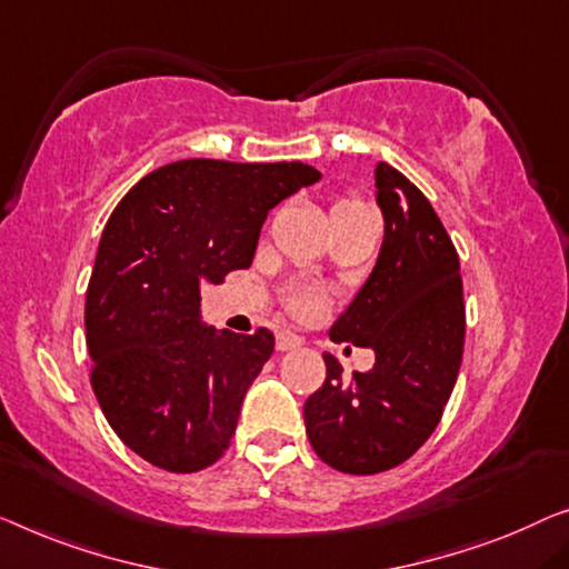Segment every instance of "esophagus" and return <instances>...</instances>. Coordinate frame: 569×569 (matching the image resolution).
Returning <instances> with one entry per match:
<instances>
[{"label":"esophagus","mask_w":569,"mask_h":569,"mask_svg":"<svg viewBox=\"0 0 569 569\" xmlns=\"http://www.w3.org/2000/svg\"><path fill=\"white\" fill-rule=\"evenodd\" d=\"M301 345H303V339L299 335H293V332H281V335H278V339H276V347L281 352L296 350V347H301Z\"/></svg>","instance_id":"esophagus-1"}]
</instances>
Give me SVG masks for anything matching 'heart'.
Masks as SVG:
<instances>
[{
  "label": "heart",
  "instance_id": "heart-1",
  "mask_svg": "<svg viewBox=\"0 0 569 569\" xmlns=\"http://www.w3.org/2000/svg\"><path fill=\"white\" fill-rule=\"evenodd\" d=\"M366 207H368L366 201H360L355 197H342V199L335 201L332 217L345 214V211L366 209ZM321 303H325V293L317 291V288H301V291L288 296V307H291V311H296V313H311V311H317Z\"/></svg>",
  "mask_w": 569,
  "mask_h": 569
}]
</instances>
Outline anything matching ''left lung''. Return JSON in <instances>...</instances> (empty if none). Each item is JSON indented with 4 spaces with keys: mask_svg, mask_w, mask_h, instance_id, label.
Segmentation results:
<instances>
[{
    "mask_svg": "<svg viewBox=\"0 0 569 569\" xmlns=\"http://www.w3.org/2000/svg\"><path fill=\"white\" fill-rule=\"evenodd\" d=\"M383 248L366 286L329 329L376 350L368 372L327 378L303 403L307 437L329 468L386 472L427 442L452 396L465 347L460 258L429 199L393 166L376 168Z\"/></svg>",
    "mask_w": 569,
    "mask_h": 569,
    "instance_id": "8db88e82",
    "label": "left lung"
}]
</instances>
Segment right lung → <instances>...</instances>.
<instances>
[{
    "label": "right lung",
    "mask_w": 569,
    "mask_h": 569,
    "mask_svg": "<svg viewBox=\"0 0 569 569\" xmlns=\"http://www.w3.org/2000/svg\"><path fill=\"white\" fill-rule=\"evenodd\" d=\"M319 181L303 163L189 158L148 173L101 232L87 288L91 388L117 437L168 472L214 465L276 337L199 325V286L256 256L268 211Z\"/></svg>",
    "instance_id": "obj_1"
}]
</instances>
